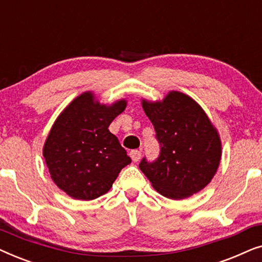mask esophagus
Wrapping results in <instances>:
<instances>
[{
    "label": "esophagus",
    "instance_id": "obj_1",
    "mask_svg": "<svg viewBox=\"0 0 262 262\" xmlns=\"http://www.w3.org/2000/svg\"><path fill=\"white\" fill-rule=\"evenodd\" d=\"M141 156H142V151H139V150H132L130 152V157L134 162H138L139 159H141Z\"/></svg>",
    "mask_w": 262,
    "mask_h": 262
}]
</instances>
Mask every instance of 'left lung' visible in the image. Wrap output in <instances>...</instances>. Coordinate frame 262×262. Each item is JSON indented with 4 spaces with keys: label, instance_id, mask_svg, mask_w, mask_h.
<instances>
[{
    "label": "left lung",
    "instance_id": "1",
    "mask_svg": "<svg viewBox=\"0 0 262 262\" xmlns=\"http://www.w3.org/2000/svg\"><path fill=\"white\" fill-rule=\"evenodd\" d=\"M161 145L159 159L139 163L152 187L169 199L181 200L202 191L217 173L222 142L205 111L191 96L178 91L162 101L142 99Z\"/></svg>",
    "mask_w": 262,
    "mask_h": 262
}]
</instances>
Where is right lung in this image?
Segmentation results:
<instances>
[{
    "label": "right lung",
    "mask_w": 262,
    "mask_h": 262,
    "mask_svg": "<svg viewBox=\"0 0 262 262\" xmlns=\"http://www.w3.org/2000/svg\"><path fill=\"white\" fill-rule=\"evenodd\" d=\"M126 105L125 99L100 103L94 93L84 92L53 123L42 156L53 182L73 199L93 200L105 194L120 170L131 163L108 130Z\"/></svg>",
    "instance_id": "add662e5"
}]
</instances>
